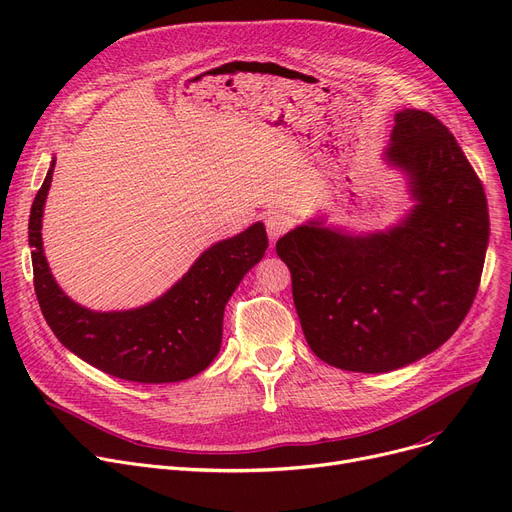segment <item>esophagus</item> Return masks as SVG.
I'll return each mask as SVG.
<instances>
[{
  "label": "esophagus",
  "instance_id": "esophagus-1",
  "mask_svg": "<svg viewBox=\"0 0 512 512\" xmlns=\"http://www.w3.org/2000/svg\"><path fill=\"white\" fill-rule=\"evenodd\" d=\"M265 228H267V236H270L272 242H276L282 234L288 232L290 228V220L288 215L282 211H272L265 215Z\"/></svg>",
  "mask_w": 512,
  "mask_h": 512
}]
</instances>
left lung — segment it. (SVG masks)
<instances>
[{
    "mask_svg": "<svg viewBox=\"0 0 512 512\" xmlns=\"http://www.w3.org/2000/svg\"><path fill=\"white\" fill-rule=\"evenodd\" d=\"M386 155L411 176L405 224L351 238L311 222L276 242L307 344L346 371H392L436 351L469 313L486 259V193L452 132L402 110Z\"/></svg>",
    "mask_w": 512,
    "mask_h": 512,
    "instance_id": "8db88e82",
    "label": "left lung"
}]
</instances>
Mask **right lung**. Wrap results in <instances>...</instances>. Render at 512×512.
<instances>
[{"instance_id":"add662e5","label":"right lung","mask_w":512,"mask_h":512,"mask_svg":"<svg viewBox=\"0 0 512 512\" xmlns=\"http://www.w3.org/2000/svg\"><path fill=\"white\" fill-rule=\"evenodd\" d=\"M53 166L56 161L29 218L35 294L51 332L68 351L120 380L166 384L201 373L220 353L228 299L267 249L263 224L213 245L155 303L134 311L95 313L66 297L43 255L41 218Z\"/></svg>"}]
</instances>
